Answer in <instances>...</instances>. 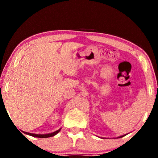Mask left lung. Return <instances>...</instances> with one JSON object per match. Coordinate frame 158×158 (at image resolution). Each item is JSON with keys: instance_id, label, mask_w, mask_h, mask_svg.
<instances>
[{"instance_id": "obj_1", "label": "left lung", "mask_w": 158, "mask_h": 158, "mask_svg": "<svg viewBox=\"0 0 158 158\" xmlns=\"http://www.w3.org/2000/svg\"><path fill=\"white\" fill-rule=\"evenodd\" d=\"M126 135H122V136H121V137H117V138H121V137H124V136H125Z\"/></svg>"}]
</instances>
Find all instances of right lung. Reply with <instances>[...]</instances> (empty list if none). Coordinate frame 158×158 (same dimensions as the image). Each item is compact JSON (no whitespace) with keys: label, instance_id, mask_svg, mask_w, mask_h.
Segmentation results:
<instances>
[{"label":"right lung","instance_id":"obj_1","mask_svg":"<svg viewBox=\"0 0 158 158\" xmlns=\"http://www.w3.org/2000/svg\"><path fill=\"white\" fill-rule=\"evenodd\" d=\"M61 130V128H60L59 130H58L56 131H55V132H52V133H49V134H44V135H40V134H33V133H29V132H22L26 134V135H30L32 136V137H38V138H48V137H53V136H55L56 135H57V134L60 132Z\"/></svg>","mask_w":158,"mask_h":158}]
</instances>
